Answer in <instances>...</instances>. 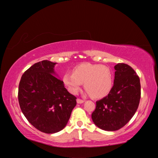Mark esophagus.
Masks as SVG:
<instances>
[{"mask_svg": "<svg viewBox=\"0 0 158 158\" xmlns=\"http://www.w3.org/2000/svg\"><path fill=\"white\" fill-rule=\"evenodd\" d=\"M84 100H81V99H77V102L78 104H82V103H84Z\"/></svg>", "mask_w": 158, "mask_h": 158, "instance_id": "34e87169", "label": "esophagus"}]
</instances>
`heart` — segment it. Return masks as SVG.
<instances>
[{"label": "heart", "instance_id": "1", "mask_svg": "<svg viewBox=\"0 0 158 158\" xmlns=\"http://www.w3.org/2000/svg\"><path fill=\"white\" fill-rule=\"evenodd\" d=\"M63 81L72 94H77L84 83L88 94L94 98H101L111 90L113 74L108 66L84 63L77 65L73 73L64 74Z\"/></svg>", "mask_w": 158, "mask_h": 158}]
</instances>
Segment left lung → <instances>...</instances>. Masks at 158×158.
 Segmentation results:
<instances>
[{
  "label": "left lung",
  "mask_w": 158,
  "mask_h": 158,
  "mask_svg": "<svg viewBox=\"0 0 158 158\" xmlns=\"http://www.w3.org/2000/svg\"><path fill=\"white\" fill-rule=\"evenodd\" d=\"M114 85L109 94L96 102L91 117L102 130L115 131L126 125L137 111L141 98L140 80L130 65L114 66Z\"/></svg>",
  "instance_id": "obj_1"
}]
</instances>
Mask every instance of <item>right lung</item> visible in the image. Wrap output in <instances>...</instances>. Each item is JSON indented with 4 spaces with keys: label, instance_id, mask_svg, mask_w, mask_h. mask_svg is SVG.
I'll use <instances>...</instances> for the list:
<instances>
[{
    "label": "right lung",
    "instance_id": "obj_1",
    "mask_svg": "<svg viewBox=\"0 0 158 158\" xmlns=\"http://www.w3.org/2000/svg\"><path fill=\"white\" fill-rule=\"evenodd\" d=\"M56 64L47 60L35 63L23 73L19 85L21 111L33 126L47 134L62 130L77 105V98L56 77Z\"/></svg>",
    "mask_w": 158,
    "mask_h": 158
}]
</instances>
